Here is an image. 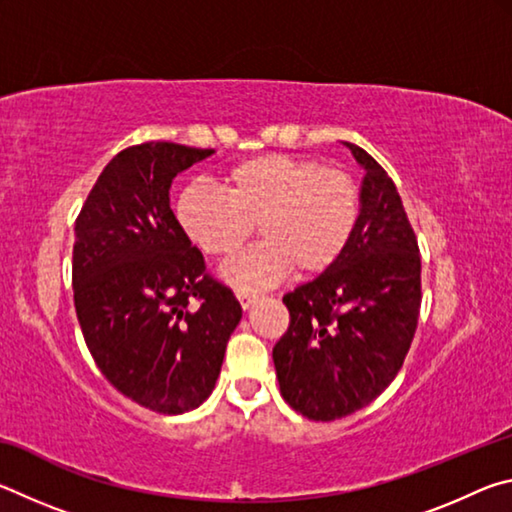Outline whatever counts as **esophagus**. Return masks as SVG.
<instances>
[{"mask_svg": "<svg viewBox=\"0 0 512 512\" xmlns=\"http://www.w3.org/2000/svg\"><path fill=\"white\" fill-rule=\"evenodd\" d=\"M255 298H257L255 293H250V291H244V289H239V291H237V300H239V305L244 307V309H248L250 305H253Z\"/></svg>", "mask_w": 512, "mask_h": 512, "instance_id": "obj_1", "label": "esophagus"}]
</instances>
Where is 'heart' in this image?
I'll list each match as a JSON object with an SVG mask.
<instances>
[{
    "label": "heart",
    "instance_id": "1",
    "mask_svg": "<svg viewBox=\"0 0 512 512\" xmlns=\"http://www.w3.org/2000/svg\"><path fill=\"white\" fill-rule=\"evenodd\" d=\"M223 194L194 183L178 196L180 228L207 257L230 259L257 235L262 244L225 266L237 287H266L289 271L314 277L339 262L357 230L361 192L352 173L314 158L266 153L221 178Z\"/></svg>",
    "mask_w": 512,
    "mask_h": 512
}]
</instances>
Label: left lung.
<instances>
[{
    "label": "left lung",
    "instance_id": "left-lung-1",
    "mask_svg": "<svg viewBox=\"0 0 512 512\" xmlns=\"http://www.w3.org/2000/svg\"><path fill=\"white\" fill-rule=\"evenodd\" d=\"M366 169L357 230L339 262L282 298L289 329L273 348L282 397L309 420L332 422L386 391L420 316V248L386 169L357 144Z\"/></svg>",
    "mask_w": 512,
    "mask_h": 512
}]
</instances>
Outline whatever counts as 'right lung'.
<instances>
[{
    "label": "right lung",
    "instance_id": "1",
    "mask_svg": "<svg viewBox=\"0 0 512 512\" xmlns=\"http://www.w3.org/2000/svg\"><path fill=\"white\" fill-rule=\"evenodd\" d=\"M212 149L142 142L119 151L76 216L74 307L112 386L144 409L178 415L210 397L241 320L230 287L171 212L169 187Z\"/></svg>",
    "mask_w": 512,
    "mask_h": 512
}]
</instances>
